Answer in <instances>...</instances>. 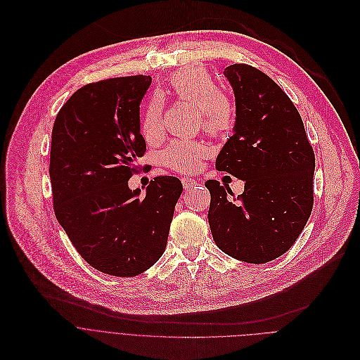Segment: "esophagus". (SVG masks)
Returning a JSON list of instances; mask_svg holds the SVG:
<instances>
[{
  "instance_id": "1",
  "label": "esophagus",
  "mask_w": 360,
  "mask_h": 360,
  "mask_svg": "<svg viewBox=\"0 0 360 360\" xmlns=\"http://www.w3.org/2000/svg\"><path fill=\"white\" fill-rule=\"evenodd\" d=\"M181 183H183L184 190H190V188H193L194 186H197V181H195L194 179H190V177H183V179H181Z\"/></svg>"
}]
</instances>
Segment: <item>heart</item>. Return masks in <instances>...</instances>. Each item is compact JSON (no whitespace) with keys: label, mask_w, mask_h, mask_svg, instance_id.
Listing matches in <instances>:
<instances>
[{"label":"heart","mask_w":360,"mask_h":360,"mask_svg":"<svg viewBox=\"0 0 360 360\" xmlns=\"http://www.w3.org/2000/svg\"><path fill=\"white\" fill-rule=\"evenodd\" d=\"M170 86L173 94L197 110H200L202 127L212 134H224L234 123L233 105L227 96L220 94L214 78L202 68L193 66L181 69L172 77ZM163 126V103L159 98L150 101L141 120V129L146 137H156ZM202 143L174 140L163 152V163L173 170L188 173L194 172L200 160L207 155Z\"/></svg>","instance_id":"obj_1"}]
</instances>
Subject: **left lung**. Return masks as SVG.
Instances as JSON below:
<instances>
[{
  "label": "left lung",
  "instance_id": "left-lung-1",
  "mask_svg": "<svg viewBox=\"0 0 360 360\" xmlns=\"http://www.w3.org/2000/svg\"><path fill=\"white\" fill-rule=\"evenodd\" d=\"M224 77L234 91L236 123L215 167L244 180V193L231 198L230 187L205 181L208 224L223 252L264 264L288 251L309 219L315 155L297 108L264 72L234 63Z\"/></svg>",
  "mask_w": 360,
  "mask_h": 360
}]
</instances>
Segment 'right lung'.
<instances>
[{
  "label": "right lung",
  "mask_w": 360,
  "mask_h": 360,
  "mask_svg": "<svg viewBox=\"0 0 360 360\" xmlns=\"http://www.w3.org/2000/svg\"><path fill=\"white\" fill-rule=\"evenodd\" d=\"M152 77L85 85L59 110L51 141L49 177L56 220L81 257L101 272L136 276L167 245L181 181L159 176L146 195L129 188L146 150L140 102Z\"/></svg>",
  "instance_id": "add662e5"
}]
</instances>
